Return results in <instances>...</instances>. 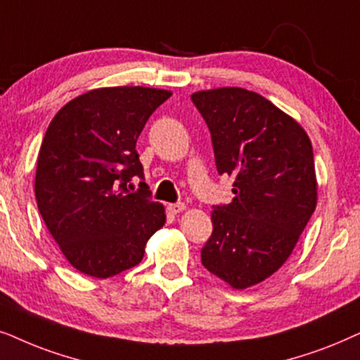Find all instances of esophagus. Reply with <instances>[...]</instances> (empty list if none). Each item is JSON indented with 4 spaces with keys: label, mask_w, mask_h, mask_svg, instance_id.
<instances>
[{
    "label": "esophagus",
    "mask_w": 360,
    "mask_h": 360,
    "mask_svg": "<svg viewBox=\"0 0 360 360\" xmlns=\"http://www.w3.org/2000/svg\"><path fill=\"white\" fill-rule=\"evenodd\" d=\"M167 210H169L171 214H179V212H183V210H186V204H183V202L169 204L167 205Z\"/></svg>",
    "instance_id": "34e87169"
}]
</instances>
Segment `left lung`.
<instances>
[{
	"instance_id": "1",
	"label": "left lung",
	"mask_w": 360,
	"mask_h": 360,
	"mask_svg": "<svg viewBox=\"0 0 360 360\" xmlns=\"http://www.w3.org/2000/svg\"><path fill=\"white\" fill-rule=\"evenodd\" d=\"M212 136L232 202L210 212L202 265L233 290L262 283L293 253L318 204L313 146L304 128L260 94L240 87L191 95Z\"/></svg>"
}]
</instances>
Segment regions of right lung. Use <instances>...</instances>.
Instances as JSON below:
<instances>
[{"instance_id": "right-lung-1", "label": "right lung", "mask_w": 360, "mask_h": 360, "mask_svg": "<svg viewBox=\"0 0 360 360\" xmlns=\"http://www.w3.org/2000/svg\"><path fill=\"white\" fill-rule=\"evenodd\" d=\"M172 95L150 87H103L65 103L47 127L34 193L47 230L75 270L110 278L138 265L166 222L148 186L136 140L150 115Z\"/></svg>"}]
</instances>
